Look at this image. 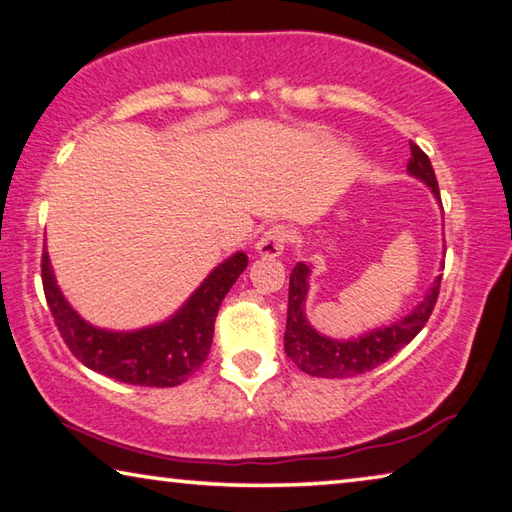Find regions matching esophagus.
I'll return each mask as SVG.
<instances>
[{"mask_svg":"<svg viewBox=\"0 0 512 512\" xmlns=\"http://www.w3.org/2000/svg\"><path fill=\"white\" fill-rule=\"evenodd\" d=\"M292 231L285 227V224H274V227L267 229L261 240L256 242V251L261 256H281L283 249L290 245Z\"/></svg>","mask_w":512,"mask_h":512,"instance_id":"esophagus-1","label":"esophagus"}]
</instances>
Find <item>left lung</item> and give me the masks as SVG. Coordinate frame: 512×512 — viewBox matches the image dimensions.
Masks as SVG:
<instances>
[{"mask_svg":"<svg viewBox=\"0 0 512 512\" xmlns=\"http://www.w3.org/2000/svg\"><path fill=\"white\" fill-rule=\"evenodd\" d=\"M411 159L407 170L414 177L432 188L436 200H441L438 193V182L432 168V161L420 150L414 141H409ZM308 265L297 263L290 274V297H288V324H285V355L299 366L303 373L315 375V378H353L366 371H373L396 355L400 348H405L432 317L438 292H441V276L429 288L427 297L418 303L416 310L400 319L398 324H391L382 330L364 335L353 342H337L319 335L315 328L308 324L303 315V303L308 294Z\"/></svg>","mask_w":512,"mask_h":512,"instance_id":"obj_1","label":"left lung"}]
</instances>
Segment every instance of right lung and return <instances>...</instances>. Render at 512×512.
Wrapping results in <instances>:
<instances>
[{
    "instance_id": "1",
    "label": "right lung",
    "mask_w": 512,
    "mask_h": 512,
    "mask_svg": "<svg viewBox=\"0 0 512 512\" xmlns=\"http://www.w3.org/2000/svg\"><path fill=\"white\" fill-rule=\"evenodd\" d=\"M245 267L247 256L238 251L215 267L173 319L134 333H110L80 319L58 290L47 251L42 254V288L60 337L87 369L139 387H177L209 357L220 303Z\"/></svg>"
}]
</instances>
